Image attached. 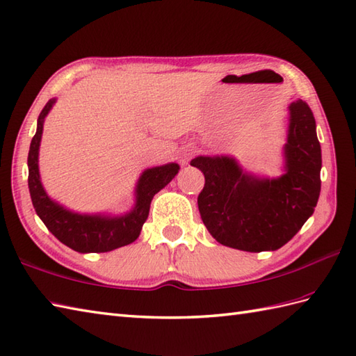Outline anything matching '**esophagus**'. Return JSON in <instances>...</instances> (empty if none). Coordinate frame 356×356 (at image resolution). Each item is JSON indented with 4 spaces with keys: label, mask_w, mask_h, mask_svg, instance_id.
<instances>
[{
    "label": "esophagus",
    "mask_w": 356,
    "mask_h": 356,
    "mask_svg": "<svg viewBox=\"0 0 356 356\" xmlns=\"http://www.w3.org/2000/svg\"><path fill=\"white\" fill-rule=\"evenodd\" d=\"M194 153H195V148L191 147V145H185V147L180 148V151H179L180 163L185 165V163L190 162V159L194 156Z\"/></svg>",
    "instance_id": "1"
}]
</instances>
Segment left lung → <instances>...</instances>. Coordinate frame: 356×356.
<instances>
[{
	"instance_id": "8db88e82",
	"label": "left lung",
	"mask_w": 356,
	"mask_h": 356,
	"mask_svg": "<svg viewBox=\"0 0 356 356\" xmlns=\"http://www.w3.org/2000/svg\"><path fill=\"white\" fill-rule=\"evenodd\" d=\"M284 172L261 177L236 157L197 156L191 165L205 176L197 197L202 220L218 243L248 252L277 251L314 214L321 191V147L309 105H289L283 147Z\"/></svg>"
}]
</instances>
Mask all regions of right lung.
Masks as SVG:
<instances>
[{"instance_id":"right-lung-1","label":"right lung","mask_w":356,"mask_h":356,"mask_svg":"<svg viewBox=\"0 0 356 356\" xmlns=\"http://www.w3.org/2000/svg\"><path fill=\"white\" fill-rule=\"evenodd\" d=\"M55 102L56 99H50L38 116L36 133L30 142L27 157L29 191L36 214L61 243L81 254L108 252L133 243L148 218L154 194L171 182L180 166L166 163L143 171L134 188V207L122 216L81 214L64 208L45 193L38 166L44 120Z\"/></svg>"}]
</instances>
